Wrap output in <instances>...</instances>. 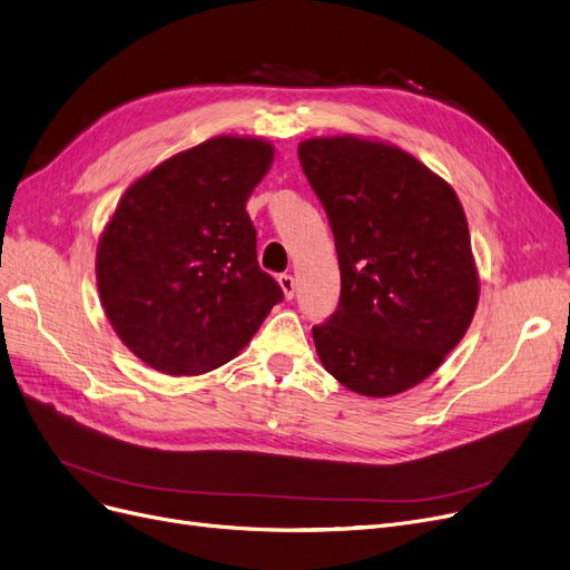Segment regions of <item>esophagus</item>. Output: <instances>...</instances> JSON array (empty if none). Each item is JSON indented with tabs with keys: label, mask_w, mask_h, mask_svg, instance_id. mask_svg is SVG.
<instances>
[{
	"label": "esophagus",
	"mask_w": 570,
	"mask_h": 570,
	"mask_svg": "<svg viewBox=\"0 0 570 570\" xmlns=\"http://www.w3.org/2000/svg\"><path fill=\"white\" fill-rule=\"evenodd\" d=\"M277 282H279V286H282V291H284V298L291 301L293 295H295V279H293L291 275H279Z\"/></svg>",
	"instance_id": "esophagus-1"
}]
</instances>
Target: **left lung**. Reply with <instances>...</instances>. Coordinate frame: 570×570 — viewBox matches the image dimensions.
<instances>
[{"instance_id":"8db88e82","label":"left lung","mask_w":570,"mask_h":570,"mask_svg":"<svg viewBox=\"0 0 570 570\" xmlns=\"http://www.w3.org/2000/svg\"><path fill=\"white\" fill-rule=\"evenodd\" d=\"M298 158L328 214L342 279L335 314L312 328L316 354L361 395L403 393L435 373L480 301L459 197L377 139L314 137Z\"/></svg>"}]
</instances>
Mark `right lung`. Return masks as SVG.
I'll return each instance as SVG.
<instances>
[{
	"instance_id": "1",
	"label": "right lung",
	"mask_w": 570,
	"mask_h": 570,
	"mask_svg": "<svg viewBox=\"0 0 570 570\" xmlns=\"http://www.w3.org/2000/svg\"><path fill=\"white\" fill-rule=\"evenodd\" d=\"M272 158L258 137H212L120 197L97 246V288L116 335L158 373L193 377L228 363L282 303L246 214Z\"/></svg>"
}]
</instances>
